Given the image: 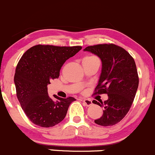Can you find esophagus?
Segmentation results:
<instances>
[{
  "instance_id": "34e87169",
  "label": "esophagus",
  "mask_w": 155,
  "mask_h": 155,
  "mask_svg": "<svg viewBox=\"0 0 155 155\" xmlns=\"http://www.w3.org/2000/svg\"><path fill=\"white\" fill-rule=\"evenodd\" d=\"M83 103L86 105V106H90L92 104V101L89 100V99H83Z\"/></svg>"
}]
</instances>
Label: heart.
Listing matches in <instances>:
<instances>
[{"label": "heart", "mask_w": 155, "mask_h": 155, "mask_svg": "<svg viewBox=\"0 0 155 155\" xmlns=\"http://www.w3.org/2000/svg\"><path fill=\"white\" fill-rule=\"evenodd\" d=\"M86 58H91V57H86Z\"/></svg>", "instance_id": "heart-1"}]
</instances>
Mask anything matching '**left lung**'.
<instances>
[{"label": "left lung", "instance_id": "obj_1", "mask_svg": "<svg viewBox=\"0 0 155 155\" xmlns=\"http://www.w3.org/2000/svg\"><path fill=\"white\" fill-rule=\"evenodd\" d=\"M84 51L96 55L102 61V71L95 94H108L104 102L93 103L103 108L102 117L94 122L112 126L126 116L133 104L139 86V77L133 58L122 47L113 44L86 47Z\"/></svg>", "mask_w": 155, "mask_h": 155}]
</instances>
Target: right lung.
Returning a JSON list of instances; mask_svg holds the SVG:
<instances>
[{"mask_svg": "<svg viewBox=\"0 0 155 155\" xmlns=\"http://www.w3.org/2000/svg\"><path fill=\"white\" fill-rule=\"evenodd\" d=\"M80 46L56 47L36 45L27 50L17 64L14 76L16 96L29 120L41 127H51L60 123L70 104L76 99L53 95L50 98L47 85L58 78L67 59L81 50Z\"/></svg>", "mask_w": 155, "mask_h": 155, "instance_id": "1", "label": "right lung"}]
</instances>
